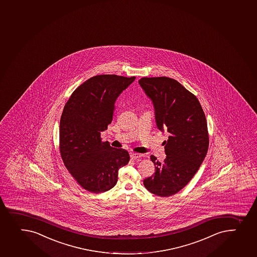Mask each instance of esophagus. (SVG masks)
Returning a JSON list of instances; mask_svg holds the SVG:
<instances>
[{
  "label": "esophagus",
  "mask_w": 257,
  "mask_h": 257,
  "mask_svg": "<svg viewBox=\"0 0 257 257\" xmlns=\"http://www.w3.org/2000/svg\"><path fill=\"white\" fill-rule=\"evenodd\" d=\"M142 158V155L141 154H131V159H133V160H137V159H139Z\"/></svg>",
  "instance_id": "34e87169"
}]
</instances>
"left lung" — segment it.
Listing matches in <instances>:
<instances>
[{"label": "left lung", "mask_w": 257, "mask_h": 257, "mask_svg": "<svg viewBox=\"0 0 257 257\" xmlns=\"http://www.w3.org/2000/svg\"><path fill=\"white\" fill-rule=\"evenodd\" d=\"M141 87L151 98L159 130L170 133L164 141L163 163L150 157L156 172L143 185L156 196L168 197L187 185L203 162L209 146L207 123L198 98L176 80L143 77Z\"/></svg>", "instance_id": "obj_1"}]
</instances>
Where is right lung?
Listing matches in <instances>:
<instances>
[{
    "mask_svg": "<svg viewBox=\"0 0 257 257\" xmlns=\"http://www.w3.org/2000/svg\"><path fill=\"white\" fill-rule=\"evenodd\" d=\"M136 79L98 75L80 85L64 107L60 121V153L69 173L82 188L101 193L113 188L118 170L126 165V150L102 142L110 124L118 96Z\"/></svg>",
    "mask_w": 257,
    "mask_h": 257,
    "instance_id": "right-lung-1",
    "label": "right lung"
}]
</instances>
